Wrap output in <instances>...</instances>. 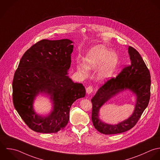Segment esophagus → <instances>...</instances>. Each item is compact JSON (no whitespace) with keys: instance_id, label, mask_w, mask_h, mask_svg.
I'll return each mask as SVG.
<instances>
[{"instance_id":"obj_1","label":"esophagus","mask_w":160,"mask_h":160,"mask_svg":"<svg viewBox=\"0 0 160 160\" xmlns=\"http://www.w3.org/2000/svg\"><path fill=\"white\" fill-rule=\"evenodd\" d=\"M93 91V87L92 86H89L86 88V92L88 94H91Z\"/></svg>"}]
</instances>
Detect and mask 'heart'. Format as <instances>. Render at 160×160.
I'll return each instance as SVG.
<instances>
[{
  "label": "heart",
  "instance_id": "b5f03b06",
  "mask_svg": "<svg viewBox=\"0 0 160 160\" xmlns=\"http://www.w3.org/2000/svg\"><path fill=\"white\" fill-rule=\"evenodd\" d=\"M117 64V57L113 53H110L105 47L98 45L92 48L84 60V66H79V71L84 76L88 74V70H96L99 68L97 78L100 81L108 79L113 74Z\"/></svg>",
  "mask_w": 160,
  "mask_h": 160
}]
</instances>
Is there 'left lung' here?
<instances>
[{"instance_id": "left-lung-1", "label": "left lung", "mask_w": 160, "mask_h": 160, "mask_svg": "<svg viewBox=\"0 0 160 160\" xmlns=\"http://www.w3.org/2000/svg\"><path fill=\"white\" fill-rule=\"evenodd\" d=\"M128 53L131 64L125 66L116 78L105 82L91 99L93 125L98 131L105 135L120 133L133 128L150 101L151 76L149 69L141 55L134 48L129 46ZM127 88L138 96L136 108L131 117L117 125H108L101 122L98 115L100 107L117 93Z\"/></svg>"}]
</instances>
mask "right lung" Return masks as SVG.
I'll return each instance as SVG.
<instances>
[{"instance_id":"1","label":"right lung","mask_w":160,"mask_h":160,"mask_svg":"<svg viewBox=\"0 0 160 160\" xmlns=\"http://www.w3.org/2000/svg\"><path fill=\"white\" fill-rule=\"evenodd\" d=\"M68 39L42 40L32 45L22 57L12 82L13 103L16 110L32 130L57 133L66 126L72 103L84 98L86 90L68 76L73 45ZM51 94L52 113L47 117L37 115L32 104L40 92Z\"/></svg>"}]
</instances>
